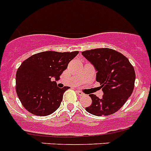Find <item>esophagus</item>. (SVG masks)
<instances>
[{"label":"esophagus","mask_w":151,"mask_h":151,"mask_svg":"<svg viewBox=\"0 0 151 151\" xmlns=\"http://www.w3.org/2000/svg\"><path fill=\"white\" fill-rule=\"evenodd\" d=\"M77 93H78V95H79V96H84V93L82 92V91H79V90L77 91Z\"/></svg>","instance_id":"34e87169"}]
</instances>
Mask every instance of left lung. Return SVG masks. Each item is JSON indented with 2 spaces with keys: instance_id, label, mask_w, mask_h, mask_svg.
Masks as SVG:
<instances>
[{
  "instance_id": "1",
  "label": "left lung",
  "mask_w": 151,
  "mask_h": 151,
  "mask_svg": "<svg viewBox=\"0 0 151 151\" xmlns=\"http://www.w3.org/2000/svg\"><path fill=\"white\" fill-rule=\"evenodd\" d=\"M82 55L94 66L96 81L104 95H90L92 103L86 111L94 116H109L121 109L133 93L136 74L128 59L116 50L101 48L87 50Z\"/></svg>"
}]
</instances>
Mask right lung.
<instances>
[{
    "instance_id": "add662e5",
    "label": "right lung",
    "mask_w": 151,
    "mask_h": 151,
    "mask_svg": "<svg viewBox=\"0 0 151 151\" xmlns=\"http://www.w3.org/2000/svg\"><path fill=\"white\" fill-rule=\"evenodd\" d=\"M78 51H46L23 61L16 73V92L24 109L35 116L53 113L60 105L63 93L56 81Z\"/></svg>"
}]
</instances>
